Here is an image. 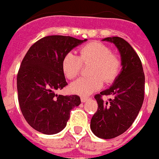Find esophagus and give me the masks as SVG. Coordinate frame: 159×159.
<instances>
[{"label":"esophagus","instance_id":"1","mask_svg":"<svg viewBox=\"0 0 159 159\" xmlns=\"http://www.w3.org/2000/svg\"><path fill=\"white\" fill-rule=\"evenodd\" d=\"M89 97H85V96H81L80 97V101L82 102H87V101H89Z\"/></svg>","mask_w":159,"mask_h":159}]
</instances>
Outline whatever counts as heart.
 <instances>
[{
    "label": "heart",
    "instance_id": "obj_1",
    "mask_svg": "<svg viewBox=\"0 0 159 159\" xmlns=\"http://www.w3.org/2000/svg\"><path fill=\"white\" fill-rule=\"evenodd\" d=\"M89 67V77H84L70 85L73 93L86 96L100 89L105 83L110 84L119 77L123 63L119 56L111 53V49L103 43L94 41L80 48V56L73 52L64 55L61 61L62 71L69 80H75L82 70V64Z\"/></svg>",
    "mask_w": 159,
    "mask_h": 159
}]
</instances>
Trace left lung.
I'll use <instances>...</instances> for the list:
<instances>
[{
  "instance_id": "8db88e82",
  "label": "left lung",
  "mask_w": 159,
  "mask_h": 159,
  "mask_svg": "<svg viewBox=\"0 0 159 159\" xmlns=\"http://www.w3.org/2000/svg\"><path fill=\"white\" fill-rule=\"evenodd\" d=\"M103 41L117 47L123 68L112 86L94 96L98 110L91 118L90 129L100 138L111 139L124 134L138 115L145 97V74L138 55L128 42L118 36L106 37ZM103 95L114 98L104 102Z\"/></svg>"
}]
</instances>
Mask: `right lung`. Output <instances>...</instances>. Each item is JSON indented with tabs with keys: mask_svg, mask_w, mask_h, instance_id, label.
Segmentation results:
<instances>
[{
	"mask_svg": "<svg viewBox=\"0 0 159 159\" xmlns=\"http://www.w3.org/2000/svg\"><path fill=\"white\" fill-rule=\"evenodd\" d=\"M87 39L48 35L36 41L22 60L17 74L21 111L33 128L54 134L65 128L70 111L80 104L78 95H57L68 85L61 68L64 55Z\"/></svg>",
	"mask_w": 159,
	"mask_h": 159,
	"instance_id": "obj_1",
	"label": "right lung"
}]
</instances>
